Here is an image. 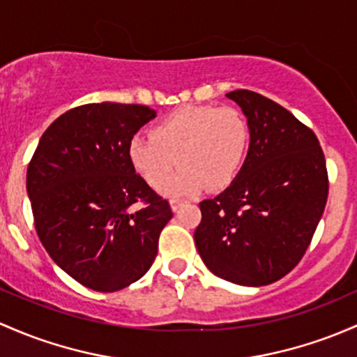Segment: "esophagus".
<instances>
[{
  "label": "esophagus",
  "instance_id": "34e87169",
  "mask_svg": "<svg viewBox=\"0 0 357 357\" xmlns=\"http://www.w3.org/2000/svg\"><path fill=\"white\" fill-rule=\"evenodd\" d=\"M183 204H185V200H181V198H171V208L174 210V212L181 207Z\"/></svg>",
  "mask_w": 357,
  "mask_h": 357
}]
</instances>
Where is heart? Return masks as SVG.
I'll use <instances>...</instances> for the list:
<instances>
[{
    "label": "heart",
    "instance_id": "obj_1",
    "mask_svg": "<svg viewBox=\"0 0 357 357\" xmlns=\"http://www.w3.org/2000/svg\"><path fill=\"white\" fill-rule=\"evenodd\" d=\"M250 125L231 106H183L135 135L126 155L133 171L152 188H160L174 159L182 167L162 187L167 195L224 190L241 172L250 150Z\"/></svg>",
    "mask_w": 357,
    "mask_h": 357
}]
</instances>
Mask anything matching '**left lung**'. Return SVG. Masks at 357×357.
Here are the masks:
<instances>
[{
  "instance_id": "obj_1",
  "label": "left lung",
  "mask_w": 357,
  "mask_h": 357,
  "mask_svg": "<svg viewBox=\"0 0 357 357\" xmlns=\"http://www.w3.org/2000/svg\"><path fill=\"white\" fill-rule=\"evenodd\" d=\"M239 104L251 142L229 188L200 204L195 245L213 275L267 286L305 257L328 197L324 150L313 130L251 90L226 93Z\"/></svg>"
}]
</instances>
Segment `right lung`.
I'll list each match as a JSON object with an SVG mask.
<instances>
[{"label": "right lung", "instance_id": "right-lung-1", "mask_svg": "<svg viewBox=\"0 0 357 357\" xmlns=\"http://www.w3.org/2000/svg\"><path fill=\"white\" fill-rule=\"evenodd\" d=\"M153 116L140 104L73 107L44 131L29 162L37 236L54 264L92 291L114 292L142 279L172 217L126 155Z\"/></svg>", "mask_w": 357, "mask_h": 357}]
</instances>
